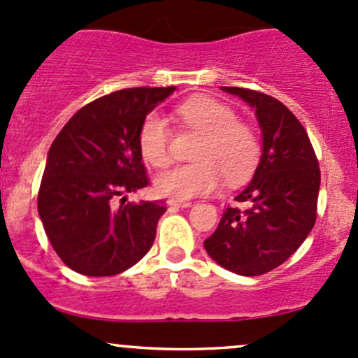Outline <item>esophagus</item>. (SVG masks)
<instances>
[{"instance_id": "obj_1", "label": "esophagus", "mask_w": 358, "mask_h": 358, "mask_svg": "<svg viewBox=\"0 0 358 358\" xmlns=\"http://www.w3.org/2000/svg\"><path fill=\"white\" fill-rule=\"evenodd\" d=\"M171 207H176V209H187V207L192 206V202H182V200H168Z\"/></svg>"}]
</instances>
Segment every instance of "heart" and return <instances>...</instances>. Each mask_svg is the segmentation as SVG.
<instances>
[{"instance_id":"heart-1","label":"heart","mask_w":358,"mask_h":358,"mask_svg":"<svg viewBox=\"0 0 358 358\" xmlns=\"http://www.w3.org/2000/svg\"><path fill=\"white\" fill-rule=\"evenodd\" d=\"M188 129L202 136L194 159L156 176L155 187L159 195L173 200H190L212 194L227 183H239L257 166L260 143L253 129L238 120L229 105L209 96H194L176 110ZM170 127L159 113H149L139 131V149L143 158L156 168L171 161Z\"/></svg>"}]
</instances>
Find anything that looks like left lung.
<instances>
[{"instance_id": "obj_1", "label": "left lung", "mask_w": 358, "mask_h": 358, "mask_svg": "<svg viewBox=\"0 0 358 358\" xmlns=\"http://www.w3.org/2000/svg\"><path fill=\"white\" fill-rule=\"evenodd\" d=\"M255 110L262 131V158L253 178L227 207L217 229L203 241L215 263L245 277L282 265L304 243L316 222L321 173L308 132L277 98L221 86Z\"/></svg>"}]
</instances>
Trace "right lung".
<instances>
[{
    "label": "right lung",
    "instance_id": "1",
    "mask_svg": "<svg viewBox=\"0 0 358 358\" xmlns=\"http://www.w3.org/2000/svg\"><path fill=\"white\" fill-rule=\"evenodd\" d=\"M175 90L127 88L96 98L54 139L37 207L54 251L74 272L122 273L151 250L166 207L149 200L117 207L115 199L149 183L141 125Z\"/></svg>",
    "mask_w": 358,
    "mask_h": 358
}]
</instances>
